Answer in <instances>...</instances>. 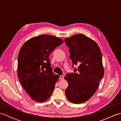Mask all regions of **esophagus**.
<instances>
[{"mask_svg":"<svg viewBox=\"0 0 121 121\" xmlns=\"http://www.w3.org/2000/svg\"><path fill=\"white\" fill-rule=\"evenodd\" d=\"M64 78H65V77H64L63 75H60V78L61 79H63Z\"/></svg>","mask_w":121,"mask_h":121,"instance_id":"1","label":"esophagus"}]
</instances>
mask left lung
<instances>
[{"label":"left lung","mask_w":121,"mask_h":121,"mask_svg":"<svg viewBox=\"0 0 121 121\" xmlns=\"http://www.w3.org/2000/svg\"><path fill=\"white\" fill-rule=\"evenodd\" d=\"M65 42L74 70V73L66 74L65 78L69 84L65 93L69 101L81 104L91 98L103 78L102 53L97 43L84 34L66 38ZM75 65L78 69L73 67Z\"/></svg>","instance_id":"1"}]
</instances>
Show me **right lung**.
<instances>
[{
  "label": "right lung",
  "instance_id": "add662e5",
  "mask_svg": "<svg viewBox=\"0 0 121 121\" xmlns=\"http://www.w3.org/2000/svg\"><path fill=\"white\" fill-rule=\"evenodd\" d=\"M63 43L59 37L42 35L30 38L20 49L17 56L18 78L35 101H45L52 94L59 77L53 74L49 56Z\"/></svg>",
  "mask_w": 121,
  "mask_h": 121
}]
</instances>
